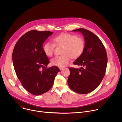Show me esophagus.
Returning <instances> with one entry per match:
<instances>
[{"label": "esophagus", "mask_w": 122, "mask_h": 122, "mask_svg": "<svg viewBox=\"0 0 122 122\" xmlns=\"http://www.w3.org/2000/svg\"><path fill=\"white\" fill-rule=\"evenodd\" d=\"M59 69H60V71H62L63 69H64V67H59Z\"/></svg>", "instance_id": "1"}]
</instances>
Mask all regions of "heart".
<instances>
[{"label": "heart", "mask_w": 122, "mask_h": 122, "mask_svg": "<svg viewBox=\"0 0 122 122\" xmlns=\"http://www.w3.org/2000/svg\"><path fill=\"white\" fill-rule=\"evenodd\" d=\"M53 41L58 45L64 46L62 51L63 55L56 56L51 60L53 65L60 67L66 66L70 61L71 57H79L82 53L84 48L83 39L74 35L62 34L54 38ZM54 48L55 45L49 41L46 42L43 47L44 53L49 56L53 55Z\"/></svg>", "instance_id": "heart-1"}]
</instances>
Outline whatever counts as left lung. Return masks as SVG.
<instances>
[{"instance_id":"8db88e82","label":"left lung","mask_w":122,"mask_h":122,"mask_svg":"<svg viewBox=\"0 0 122 122\" xmlns=\"http://www.w3.org/2000/svg\"><path fill=\"white\" fill-rule=\"evenodd\" d=\"M72 32L82 34L85 44L82 53L73 62L81 67L69 68L67 83L73 91L88 94L97 87L105 75L108 62L106 51L100 40L92 32L84 28Z\"/></svg>"}]
</instances>
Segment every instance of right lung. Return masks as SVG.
Listing matches in <instances>:
<instances>
[{"label":"right lung","mask_w":122,"mask_h":122,"mask_svg":"<svg viewBox=\"0 0 122 122\" xmlns=\"http://www.w3.org/2000/svg\"><path fill=\"white\" fill-rule=\"evenodd\" d=\"M53 34L47 31H29L17 41L13 51L12 61L17 76L25 90L34 95L48 91L60 71L56 66L41 69L50 63L42 46Z\"/></svg>","instance_id":"1"}]
</instances>
